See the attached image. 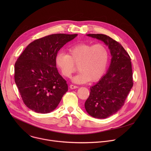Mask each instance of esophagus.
<instances>
[{
    "mask_svg": "<svg viewBox=\"0 0 151 151\" xmlns=\"http://www.w3.org/2000/svg\"><path fill=\"white\" fill-rule=\"evenodd\" d=\"M78 87V86H76V85H72V84L70 85V88L71 89H75V88H77Z\"/></svg>",
    "mask_w": 151,
    "mask_h": 151,
    "instance_id": "34e87169",
    "label": "esophagus"
}]
</instances>
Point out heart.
I'll use <instances>...</instances> for the list:
<instances>
[{
  "mask_svg": "<svg viewBox=\"0 0 151 151\" xmlns=\"http://www.w3.org/2000/svg\"><path fill=\"white\" fill-rule=\"evenodd\" d=\"M68 50V54L59 52L55 58L56 66L64 76L70 77L76 70V64L79 72L72 79L75 83L95 82L101 78L109 61V51L105 45L81 43Z\"/></svg>",
  "mask_w": 151,
  "mask_h": 151,
  "instance_id": "heart-1",
  "label": "heart"
}]
</instances>
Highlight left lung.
<instances>
[{
    "label": "left lung",
    "mask_w": 151,
    "mask_h": 151,
    "mask_svg": "<svg viewBox=\"0 0 151 151\" xmlns=\"http://www.w3.org/2000/svg\"><path fill=\"white\" fill-rule=\"evenodd\" d=\"M108 46L112 56L107 73L93 87L85 103V108L91 116L104 119L117 112L133 85L130 55L117 41L103 34H88Z\"/></svg>",
    "instance_id": "1"
}]
</instances>
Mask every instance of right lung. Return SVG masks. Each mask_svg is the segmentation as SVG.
<instances>
[{
	"label": "right lung",
	"mask_w": 151,
	"mask_h": 151,
	"mask_svg": "<svg viewBox=\"0 0 151 151\" xmlns=\"http://www.w3.org/2000/svg\"><path fill=\"white\" fill-rule=\"evenodd\" d=\"M77 34H53L36 39L25 48L15 64V82L26 106L37 113L54 111L68 91L59 74L55 58Z\"/></svg>",
	"instance_id": "1"
}]
</instances>
